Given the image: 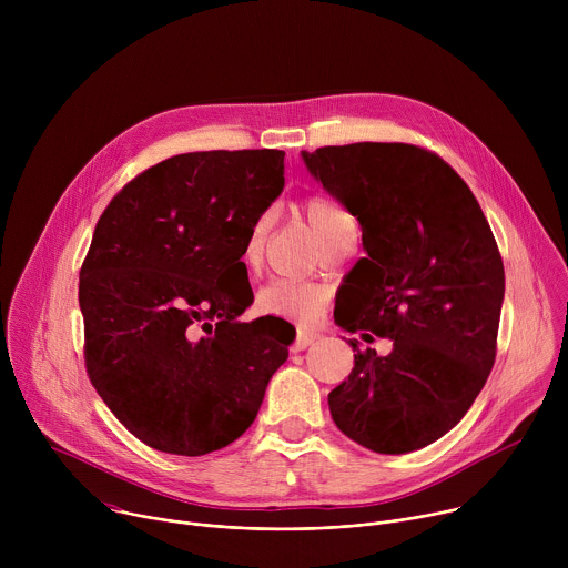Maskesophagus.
<instances>
[{"label":"esophagus","instance_id":"1","mask_svg":"<svg viewBox=\"0 0 568 568\" xmlns=\"http://www.w3.org/2000/svg\"><path fill=\"white\" fill-rule=\"evenodd\" d=\"M316 339H318L316 333H312V331H298V333H296V339H294V344H292V351H294V353H301V351H305L307 346H312Z\"/></svg>","mask_w":568,"mask_h":568}]
</instances>
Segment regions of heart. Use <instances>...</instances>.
<instances>
[{
    "label": "heart",
    "mask_w": 568,
    "mask_h": 568,
    "mask_svg": "<svg viewBox=\"0 0 568 568\" xmlns=\"http://www.w3.org/2000/svg\"><path fill=\"white\" fill-rule=\"evenodd\" d=\"M301 211L305 213L310 226L314 229L316 237L323 247H328L339 235L355 231L353 215L333 197L326 195H307L301 202ZM272 226V215L261 213L250 231L245 242H242L240 261L247 272H256L263 263L265 242ZM328 303V290L310 283V281H296V278H274L270 281L256 296L258 312L267 316H278L294 323H312L323 307Z\"/></svg>",
    "instance_id": "1"
}]
</instances>
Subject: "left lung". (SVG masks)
<instances>
[{"label":"left lung","instance_id":"obj_1","mask_svg":"<svg viewBox=\"0 0 568 568\" xmlns=\"http://www.w3.org/2000/svg\"><path fill=\"white\" fill-rule=\"evenodd\" d=\"M303 159L359 220L368 254L335 321L366 342L393 339L386 357L351 342L355 366L328 395L331 416L377 454L427 447L460 423L495 366L506 274L493 229L427 148L364 141Z\"/></svg>","mask_w":568,"mask_h":568}]
</instances>
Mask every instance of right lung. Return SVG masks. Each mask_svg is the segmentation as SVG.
<instances>
[{
    "instance_id": "add662e5",
    "label": "right lung",
    "mask_w": 568,
    "mask_h": 568,
    "mask_svg": "<svg viewBox=\"0 0 568 568\" xmlns=\"http://www.w3.org/2000/svg\"><path fill=\"white\" fill-rule=\"evenodd\" d=\"M283 156H171L130 180L97 222L78 285L85 368L152 449L204 456L231 445L287 359L283 318L237 321L254 301L242 242L283 191Z\"/></svg>"
}]
</instances>
